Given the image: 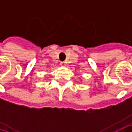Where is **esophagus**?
I'll list each match as a JSON object with an SVG mask.
<instances>
[{
  "instance_id": "esophagus-1",
  "label": "esophagus",
  "mask_w": 132,
  "mask_h": 132,
  "mask_svg": "<svg viewBox=\"0 0 132 132\" xmlns=\"http://www.w3.org/2000/svg\"><path fill=\"white\" fill-rule=\"evenodd\" d=\"M60 65L61 66H66V62H64V61H62V62H61Z\"/></svg>"
}]
</instances>
